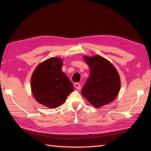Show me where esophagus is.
Here are the masks:
<instances>
[{"mask_svg":"<svg viewBox=\"0 0 151 151\" xmlns=\"http://www.w3.org/2000/svg\"><path fill=\"white\" fill-rule=\"evenodd\" d=\"M74 87H75V88H76L77 89L79 90V89H81V85H80L79 83H74Z\"/></svg>","mask_w":151,"mask_h":151,"instance_id":"1","label":"esophagus"}]
</instances>
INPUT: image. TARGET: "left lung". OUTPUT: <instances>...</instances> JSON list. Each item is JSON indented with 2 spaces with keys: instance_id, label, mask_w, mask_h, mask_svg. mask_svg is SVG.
I'll use <instances>...</instances> for the list:
<instances>
[{
  "instance_id": "8db88e82",
  "label": "left lung",
  "mask_w": 151,
  "mask_h": 151,
  "mask_svg": "<svg viewBox=\"0 0 151 151\" xmlns=\"http://www.w3.org/2000/svg\"><path fill=\"white\" fill-rule=\"evenodd\" d=\"M90 76L81 90V94L96 108L113 101L119 93L120 79L116 68L103 57H84Z\"/></svg>"
}]
</instances>
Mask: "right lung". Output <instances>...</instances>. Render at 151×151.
Wrapping results in <instances>:
<instances>
[{"mask_svg": "<svg viewBox=\"0 0 151 151\" xmlns=\"http://www.w3.org/2000/svg\"><path fill=\"white\" fill-rule=\"evenodd\" d=\"M61 58L52 57L41 63L31 76V91L39 103L50 108L60 106L74 87L62 70Z\"/></svg>", "mask_w": 151, "mask_h": 151, "instance_id": "1", "label": "right lung"}]
</instances>
